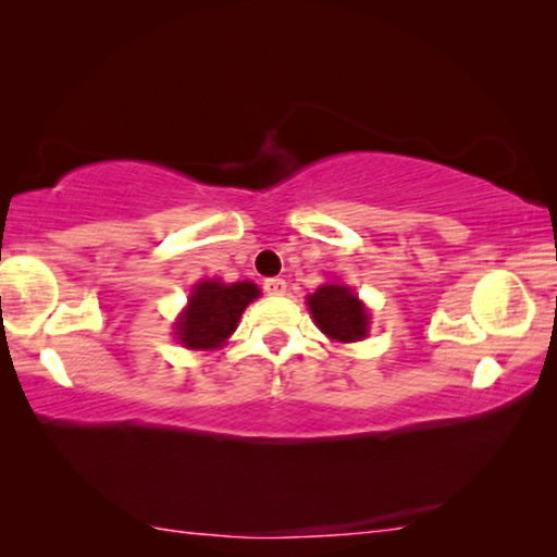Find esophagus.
<instances>
[{
	"label": "esophagus",
	"mask_w": 557,
	"mask_h": 557,
	"mask_svg": "<svg viewBox=\"0 0 557 557\" xmlns=\"http://www.w3.org/2000/svg\"><path fill=\"white\" fill-rule=\"evenodd\" d=\"M263 292L269 294V296H281V294H286V281H284V278H265Z\"/></svg>",
	"instance_id": "1"
}]
</instances>
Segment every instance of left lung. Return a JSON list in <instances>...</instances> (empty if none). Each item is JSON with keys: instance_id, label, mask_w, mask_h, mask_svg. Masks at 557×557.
I'll use <instances>...</instances> for the list:
<instances>
[{"instance_id": "obj_1", "label": "left lung", "mask_w": 557, "mask_h": 557, "mask_svg": "<svg viewBox=\"0 0 557 557\" xmlns=\"http://www.w3.org/2000/svg\"><path fill=\"white\" fill-rule=\"evenodd\" d=\"M307 307L319 330L330 339L357 342L368 337L370 311L357 299L355 288L332 281V284L319 286L314 294L307 296Z\"/></svg>"}]
</instances>
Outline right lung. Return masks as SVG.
Instances as JSON below:
<instances>
[{
	"mask_svg": "<svg viewBox=\"0 0 557 557\" xmlns=\"http://www.w3.org/2000/svg\"><path fill=\"white\" fill-rule=\"evenodd\" d=\"M261 296V288L250 281H200L189 294L187 307L174 322V334L180 345L187 349H218L238 326V319L253 299Z\"/></svg>",
	"mask_w": 557,
	"mask_h": 557,
	"instance_id": "obj_1",
	"label": "right lung"
}]
</instances>
